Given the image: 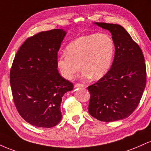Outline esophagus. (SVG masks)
I'll use <instances>...</instances> for the list:
<instances>
[{"label": "esophagus", "instance_id": "1", "mask_svg": "<svg viewBox=\"0 0 151 151\" xmlns=\"http://www.w3.org/2000/svg\"><path fill=\"white\" fill-rule=\"evenodd\" d=\"M75 88H78V87H85V85L83 84H81V83H76L74 85Z\"/></svg>", "mask_w": 151, "mask_h": 151}]
</instances>
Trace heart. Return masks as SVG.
Masks as SVG:
<instances>
[{
    "mask_svg": "<svg viewBox=\"0 0 151 151\" xmlns=\"http://www.w3.org/2000/svg\"><path fill=\"white\" fill-rule=\"evenodd\" d=\"M66 51L57 59L63 77L70 80L82 68L83 78L100 79L111 68L115 43L107 33H92L76 38L68 45Z\"/></svg>",
    "mask_w": 151,
    "mask_h": 151,
    "instance_id": "obj_1",
    "label": "heart"
}]
</instances>
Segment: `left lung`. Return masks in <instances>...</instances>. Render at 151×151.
Masks as SVG:
<instances>
[{"label": "left lung", "mask_w": 151, "mask_h": 151, "mask_svg": "<svg viewBox=\"0 0 151 151\" xmlns=\"http://www.w3.org/2000/svg\"><path fill=\"white\" fill-rule=\"evenodd\" d=\"M96 24L111 32L116 51L111 69L88 87V112L101 121H119L133 113L143 96L146 85L145 58L139 45L121 25Z\"/></svg>", "instance_id": "1"}]
</instances>
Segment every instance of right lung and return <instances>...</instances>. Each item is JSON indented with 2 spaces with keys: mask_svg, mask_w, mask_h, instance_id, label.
Segmentation results:
<instances>
[{
  "mask_svg": "<svg viewBox=\"0 0 151 151\" xmlns=\"http://www.w3.org/2000/svg\"><path fill=\"white\" fill-rule=\"evenodd\" d=\"M65 31L53 29L29 37L15 55L10 83L16 108L25 121L51 128L62 118V97L73 84L58 71V51Z\"/></svg>",
  "mask_w": 151,
  "mask_h": 151,
  "instance_id": "add662e5",
  "label": "right lung"
}]
</instances>
